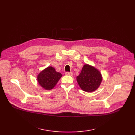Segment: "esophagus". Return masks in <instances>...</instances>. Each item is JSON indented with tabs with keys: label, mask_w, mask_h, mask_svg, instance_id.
<instances>
[{
	"label": "esophagus",
	"mask_w": 135,
	"mask_h": 135,
	"mask_svg": "<svg viewBox=\"0 0 135 135\" xmlns=\"http://www.w3.org/2000/svg\"><path fill=\"white\" fill-rule=\"evenodd\" d=\"M66 75H73V73L72 72H67L65 73Z\"/></svg>",
	"instance_id": "1"
}]
</instances>
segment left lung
<instances>
[{"mask_svg":"<svg viewBox=\"0 0 135 135\" xmlns=\"http://www.w3.org/2000/svg\"><path fill=\"white\" fill-rule=\"evenodd\" d=\"M102 80L101 73L95 67L85 65L76 80L81 89L86 92L95 91L100 85Z\"/></svg>","mask_w":135,"mask_h":135,"instance_id":"left-lung-1","label":"left lung"}]
</instances>
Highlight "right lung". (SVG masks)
I'll list each match as a JSON object with an SVG mask.
<instances>
[{"mask_svg": "<svg viewBox=\"0 0 135 135\" xmlns=\"http://www.w3.org/2000/svg\"><path fill=\"white\" fill-rule=\"evenodd\" d=\"M61 77L62 74L57 72L54 68L48 67L38 74L37 79L42 88L49 90L55 87Z\"/></svg>", "mask_w": 135, "mask_h": 135, "instance_id": "right-lung-1", "label": "right lung"}]
</instances>
